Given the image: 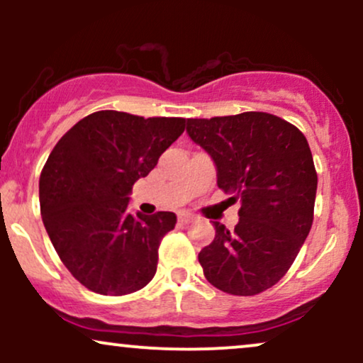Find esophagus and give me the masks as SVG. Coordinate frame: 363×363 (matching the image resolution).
I'll use <instances>...</instances> for the list:
<instances>
[{
    "label": "esophagus",
    "instance_id": "obj_1",
    "mask_svg": "<svg viewBox=\"0 0 363 363\" xmlns=\"http://www.w3.org/2000/svg\"><path fill=\"white\" fill-rule=\"evenodd\" d=\"M177 220H179V223L189 225V223L194 222V215H191V213H181V215L177 216Z\"/></svg>",
    "mask_w": 363,
    "mask_h": 363
}]
</instances>
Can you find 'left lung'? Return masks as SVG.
Wrapping results in <instances>:
<instances>
[{
	"mask_svg": "<svg viewBox=\"0 0 363 363\" xmlns=\"http://www.w3.org/2000/svg\"><path fill=\"white\" fill-rule=\"evenodd\" d=\"M187 135L213 160L216 184L240 203L234 230L213 222L198 254L206 280L232 295L272 289L309 235L318 174L306 136L266 112L187 119Z\"/></svg>",
	"mask_w": 363,
	"mask_h": 363,
	"instance_id": "8db88e82",
	"label": "left lung"
}]
</instances>
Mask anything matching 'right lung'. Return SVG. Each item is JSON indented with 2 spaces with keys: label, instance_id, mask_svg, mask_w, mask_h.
Returning a JSON list of instances; mask_svg holds the SVG:
<instances>
[{
  "label": "right lung",
  "instance_id": "right-lung-1",
  "mask_svg": "<svg viewBox=\"0 0 363 363\" xmlns=\"http://www.w3.org/2000/svg\"><path fill=\"white\" fill-rule=\"evenodd\" d=\"M184 128L182 118L99 111L52 148L39 181L40 215L62 264L89 290L126 295L155 277L158 245L177 216L131 215L129 194Z\"/></svg>",
  "mask_w": 363,
  "mask_h": 363
}]
</instances>
